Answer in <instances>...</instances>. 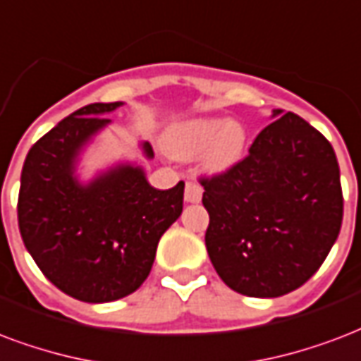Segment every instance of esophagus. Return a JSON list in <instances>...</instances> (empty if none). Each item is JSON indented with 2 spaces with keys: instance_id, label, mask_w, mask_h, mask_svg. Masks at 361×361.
I'll list each match as a JSON object with an SVG mask.
<instances>
[{
  "instance_id": "34e87169",
  "label": "esophagus",
  "mask_w": 361,
  "mask_h": 361,
  "mask_svg": "<svg viewBox=\"0 0 361 361\" xmlns=\"http://www.w3.org/2000/svg\"><path fill=\"white\" fill-rule=\"evenodd\" d=\"M202 186H197L196 183H186V188H184V200L188 203H197L202 200Z\"/></svg>"
}]
</instances>
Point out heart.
Returning <instances> with one entry per match:
<instances>
[{
  "label": "heart",
  "instance_id": "b5f03b06",
  "mask_svg": "<svg viewBox=\"0 0 361 361\" xmlns=\"http://www.w3.org/2000/svg\"><path fill=\"white\" fill-rule=\"evenodd\" d=\"M249 142L247 127L238 119L203 116L173 126L165 146L173 158L194 159L209 175H222L234 169L245 158Z\"/></svg>",
  "mask_w": 361,
  "mask_h": 361
}]
</instances>
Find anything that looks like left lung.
<instances>
[{"mask_svg": "<svg viewBox=\"0 0 361 361\" xmlns=\"http://www.w3.org/2000/svg\"><path fill=\"white\" fill-rule=\"evenodd\" d=\"M249 156L202 180L207 253L238 293L272 299L312 278L341 232L343 190L333 146L293 112L272 110Z\"/></svg>", "mask_w": 361, "mask_h": 361, "instance_id": "1", "label": "left lung"}]
</instances>
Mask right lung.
<instances>
[{
	"instance_id": "obj_1",
	"label": "right lung",
	"mask_w": 361,
	"mask_h": 361,
	"mask_svg": "<svg viewBox=\"0 0 361 361\" xmlns=\"http://www.w3.org/2000/svg\"><path fill=\"white\" fill-rule=\"evenodd\" d=\"M123 102H94L59 121L24 159L18 228L45 278L83 302L137 291L152 270L159 238L183 213L184 183L156 190L135 161L80 177L81 156ZM146 159L154 150L139 142Z\"/></svg>"
}]
</instances>
